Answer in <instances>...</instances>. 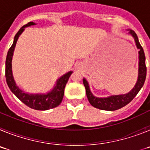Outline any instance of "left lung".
Returning <instances> with one entry per match:
<instances>
[{
    "mask_svg": "<svg viewBox=\"0 0 150 150\" xmlns=\"http://www.w3.org/2000/svg\"><path fill=\"white\" fill-rule=\"evenodd\" d=\"M129 34L132 36L134 39L137 48L139 49V64H138V78L137 81L135 84L134 87L132 88V91H130L128 93L125 95H111L107 98H97L95 97L90 91L89 86L86 79H83V84L86 88V92L87 98L91 104L95 108L103 110H116L120 109L122 107H125V105L130 103L134 99L137 94L138 93L140 88H142L144 84L146 76V58L144 54V50L142 46L140 44L136 33L132 30H129Z\"/></svg>",
    "mask_w": 150,
    "mask_h": 150,
    "instance_id": "8db88e82",
    "label": "left lung"
}]
</instances>
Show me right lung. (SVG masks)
I'll use <instances>...</instances> for the list:
<instances>
[{
	"label": "right lung",
	"instance_id": "add662e5",
	"mask_svg": "<svg viewBox=\"0 0 150 150\" xmlns=\"http://www.w3.org/2000/svg\"><path fill=\"white\" fill-rule=\"evenodd\" d=\"M36 25L34 22H30L28 24L22 26L17 34H16L13 43L10 48L6 55V69H5V76H6V83L8 86L16 96L24 104L38 110H47L56 107L62 101L64 93V88L68 81L69 77L71 76L73 71H69L62 76H61L56 82V85L54 86L50 92L46 94H28L18 88L16 86L12 72V59H13V52L15 50V46L18 40V37L24 31L26 27Z\"/></svg>",
	"mask_w": 150,
	"mask_h": 150
}]
</instances>
